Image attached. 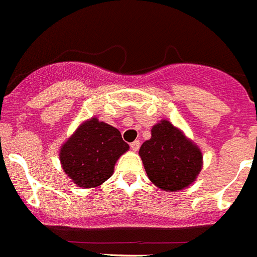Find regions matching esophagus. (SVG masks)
<instances>
[{
    "mask_svg": "<svg viewBox=\"0 0 257 257\" xmlns=\"http://www.w3.org/2000/svg\"><path fill=\"white\" fill-rule=\"evenodd\" d=\"M130 147H131V149L134 150V152H138L139 148H140V141H139V140L134 141V143H131Z\"/></svg>",
    "mask_w": 257,
    "mask_h": 257,
    "instance_id": "1",
    "label": "esophagus"
}]
</instances>
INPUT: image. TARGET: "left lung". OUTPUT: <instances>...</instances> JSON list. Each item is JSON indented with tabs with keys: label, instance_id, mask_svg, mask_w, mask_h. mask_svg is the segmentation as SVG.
Masks as SVG:
<instances>
[{
	"label": "left lung",
	"instance_id": "1",
	"mask_svg": "<svg viewBox=\"0 0 257 257\" xmlns=\"http://www.w3.org/2000/svg\"><path fill=\"white\" fill-rule=\"evenodd\" d=\"M139 155L149 180L163 191L187 188L202 169L200 148L167 119L152 127V138L141 145Z\"/></svg>",
	"mask_w": 257,
	"mask_h": 257
}]
</instances>
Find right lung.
<instances>
[{"label": "right lung", "instance_id": "right-lung-1", "mask_svg": "<svg viewBox=\"0 0 257 257\" xmlns=\"http://www.w3.org/2000/svg\"><path fill=\"white\" fill-rule=\"evenodd\" d=\"M128 149L116 127L91 117L79 124L58 155L62 169L75 185L94 188L113 175L117 161Z\"/></svg>", "mask_w": 257, "mask_h": 257}]
</instances>
